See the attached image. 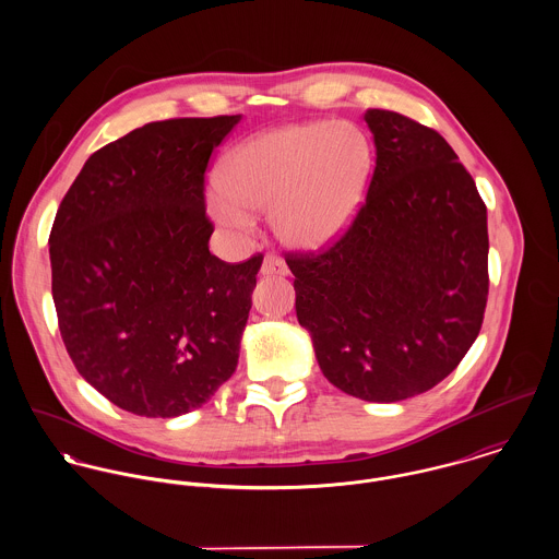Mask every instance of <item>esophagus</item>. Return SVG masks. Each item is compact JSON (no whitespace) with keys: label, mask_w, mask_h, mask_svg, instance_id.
<instances>
[{"label":"esophagus","mask_w":559,"mask_h":559,"mask_svg":"<svg viewBox=\"0 0 559 559\" xmlns=\"http://www.w3.org/2000/svg\"><path fill=\"white\" fill-rule=\"evenodd\" d=\"M260 273L262 275H288V266L282 258H277L273 253H266L262 264H260Z\"/></svg>","instance_id":"34e87169"}]
</instances>
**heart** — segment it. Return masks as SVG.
<instances>
[{"label": "heart", "mask_w": 559, "mask_h": 559, "mask_svg": "<svg viewBox=\"0 0 559 559\" xmlns=\"http://www.w3.org/2000/svg\"><path fill=\"white\" fill-rule=\"evenodd\" d=\"M370 171L372 148L357 127L288 124L251 138L226 159L211 209L233 226H251L253 213H271L280 239L314 251L348 230Z\"/></svg>", "instance_id": "1"}]
</instances>
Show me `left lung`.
I'll list each match as a JSON object with an SVG mask.
<instances>
[{"label":"left lung","mask_w":559,"mask_h":559,"mask_svg":"<svg viewBox=\"0 0 559 559\" xmlns=\"http://www.w3.org/2000/svg\"><path fill=\"white\" fill-rule=\"evenodd\" d=\"M377 146L366 202L319 253H286L297 319L331 385L399 402L441 383L478 337L486 204L452 146L399 111L364 114Z\"/></svg>","instance_id":"obj_1"}]
</instances>
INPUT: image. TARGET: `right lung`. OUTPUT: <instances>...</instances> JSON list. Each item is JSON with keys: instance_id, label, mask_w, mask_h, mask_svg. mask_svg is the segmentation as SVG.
I'll list each match as a JSON object with an SVG mask.
<instances>
[{"instance_id": "add662e5", "label": "right lung", "mask_w": 559, "mask_h": 559, "mask_svg": "<svg viewBox=\"0 0 559 559\" xmlns=\"http://www.w3.org/2000/svg\"><path fill=\"white\" fill-rule=\"evenodd\" d=\"M240 116L144 124L85 160L51 235V293L81 377L116 406L176 417L237 370L262 253L209 251L213 151Z\"/></svg>"}]
</instances>
